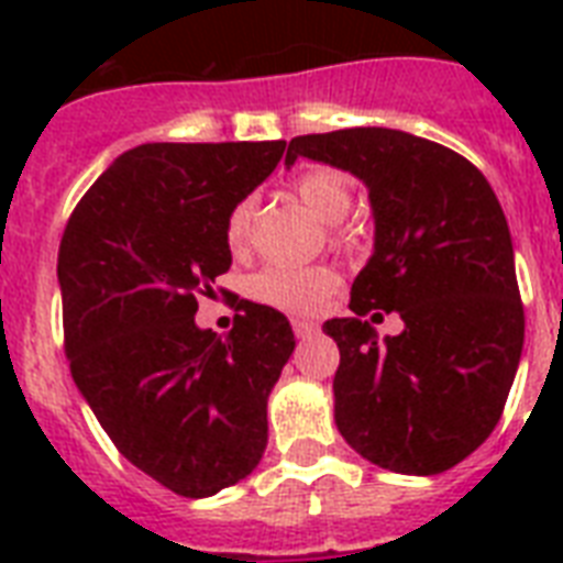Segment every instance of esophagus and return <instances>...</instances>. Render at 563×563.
<instances>
[{
	"mask_svg": "<svg viewBox=\"0 0 563 563\" xmlns=\"http://www.w3.org/2000/svg\"><path fill=\"white\" fill-rule=\"evenodd\" d=\"M291 330L298 339H312L318 333L316 321H309V318H291Z\"/></svg>",
	"mask_w": 563,
	"mask_h": 563,
	"instance_id": "1",
	"label": "esophagus"
}]
</instances>
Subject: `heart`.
Instances as JSON below:
<instances>
[{
	"mask_svg": "<svg viewBox=\"0 0 563 563\" xmlns=\"http://www.w3.org/2000/svg\"><path fill=\"white\" fill-rule=\"evenodd\" d=\"M295 198L324 224H339L353 210L351 184L339 172L330 169H312L300 175L295 180ZM254 212V198H242L230 210L228 221H224V239L233 254H242L251 245ZM335 286H339V274L330 265H307V268L277 265V268H265L251 277L247 291H251V298L263 300L268 307L286 309V312H312L333 295Z\"/></svg>",
	"mask_w": 563,
	"mask_h": 563,
	"instance_id": "heart-1",
	"label": "heart"
}]
</instances>
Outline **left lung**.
Wrapping results in <instances>:
<instances>
[{
	"mask_svg": "<svg viewBox=\"0 0 563 563\" xmlns=\"http://www.w3.org/2000/svg\"><path fill=\"white\" fill-rule=\"evenodd\" d=\"M298 157L360 178L374 216L351 316L324 321L342 353L335 427L385 471H450L494 432L523 353L506 212L473 163L406 131L295 136L286 166ZM383 311L401 316L400 336L375 339Z\"/></svg>",
	"mask_w": 563,
	"mask_h": 563,
	"instance_id": "left-lung-1",
	"label": "left lung"
}]
</instances>
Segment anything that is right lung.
<instances>
[{
    "mask_svg": "<svg viewBox=\"0 0 563 563\" xmlns=\"http://www.w3.org/2000/svg\"><path fill=\"white\" fill-rule=\"evenodd\" d=\"M283 148L136 145L87 189L60 239L75 385L119 453L180 497L236 485L268 444V394L295 351L289 318L245 300L221 339L195 324V298L233 263L224 221Z\"/></svg>",
    "mask_w": 563,
    "mask_h": 563,
    "instance_id": "obj_1",
    "label": "right lung"
}]
</instances>
